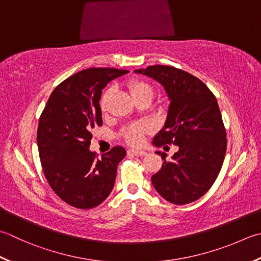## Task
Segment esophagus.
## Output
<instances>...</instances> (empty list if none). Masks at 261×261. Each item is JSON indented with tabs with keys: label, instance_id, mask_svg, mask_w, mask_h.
Segmentation results:
<instances>
[{
	"label": "esophagus",
	"instance_id": "esophagus-1",
	"mask_svg": "<svg viewBox=\"0 0 261 261\" xmlns=\"http://www.w3.org/2000/svg\"><path fill=\"white\" fill-rule=\"evenodd\" d=\"M127 154H129V155H135V156H145V155H147V152L145 150L129 149V150H127Z\"/></svg>",
	"mask_w": 261,
	"mask_h": 261
}]
</instances>
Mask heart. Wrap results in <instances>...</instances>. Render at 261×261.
Here are the masks:
<instances>
[{
	"label": "heart",
	"mask_w": 261,
	"mask_h": 261,
	"mask_svg": "<svg viewBox=\"0 0 261 261\" xmlns=\"http://www.w3.org/2000/svg\"><path fill=\"white\" fill-rule=\"evenodd\" d=\"M129 87V90L134 98H137V97L142 96V95H154V91H152L151 87L148 85L147 83H144V81L140 80H132L127 85ZM111 95V90H107L106 93L101 97L100 100V110L105 112L106 107H107V100L110 98ZM151 130L150 124L148 123H137L134 125H130L129 127L123 131V137L127 144H130L132 146H139L142 144L144 141V136L147 132H149Z\"/></svg>",
	"instance_id": "obj_1"
}]
</instances>
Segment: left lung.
<instances>
[{
	"label": "left lung",
	"instance_id": "1",
	"mask_svg": "<svg viewBox=\"0 0 261 261\" xmlns=\"http://www.w3.org/2000/svg\"><path fill=\"white\" fill-rule=\"evenodd\" d=\"M156 80L170 100L165 123L152 145L173 144L178 150L151 176L156 191L175 205L202 197L221 171L226 152V132L216 97L195 75L167 65L135 70Z\"/></svg>",
	"mask_w": 261,
	"mask_h": 261
}]
</instances>
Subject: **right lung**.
I'll return each mask as SVG.
<instances>
[{
	"label": "right lung",
	"instance_id": "obj_1",
	"mask_svg": "<svg viewBox=\"0 0 261 261\" xmlns=\"http://www.w3.org/2000/svg\"><path fill=\"white\" fill-rule=\"evenodd\" d=\"M127 73L113 68H90L61 83L40 115L37 145L43 171L53 191L68 205L90 209L100 205L114 187L119 163L125 157L116 146L98 160L89 150L91 129L103 124L101 90Z\"/></svg>",
	"mask_w": 261,
	"mask_h": 261
}]
</instances>
